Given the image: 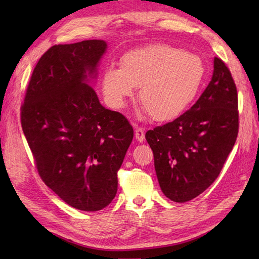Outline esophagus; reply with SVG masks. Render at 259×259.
Returning <instances> with one entry per match:
<instances>
[{"instance_id": "1", "label": "esophagus", "mask_w": 259, "mask_h": 259, "mask_svg": "<svg viewBox=\"0 0 259 259\" xmlns=\"http://www.w3.org/2000/svg\"><path fill=\"white\" fill-rule=\"evenodd\" d=\"M135 136H136V139L138 140L139 142H144L146 137H145V130L142 128H139V126H137L136 131H135Z\"/></svg>"}]
</instances>
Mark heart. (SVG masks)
Returning a JSON list of instances; mask_svg holds the SVG:
<instances>
[{"mask_svg":"<svg viewBox=\"0 0 259 259\" xmlns=\"http://www.w3.org/2000/svg\"><path fill=\"white\" fill-rule=\"evenodd\" d=\"M200 57L166 45H155L125 53L121 67L102 74V91L115 109L125 106L136 88L144 110L157 121L176 119L194 101L205 78Z\"/></svg>","mask_w":259,"mask_h":259,"instance_id":"1","label":"heart"}]
</instances>
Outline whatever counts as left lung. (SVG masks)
Wrapping results in <instances>:
<instances>
[{"label": "left lung", "instance_id": "8db88e82", "mask_svg": "<svg viewBox=\"0 0 259 259\" xmlns=\"http://www.w3.org/2000/svg\"><path fill=\"white\" fill-rule=\"evenodd\" d=\"M237 135V89L226 64L214 58L211 81L194 106L146 134L163 195L175 202L199 196L221 174Z\"/></svg>", "mask_w": 259, "mask_h": 259}]
</instances>
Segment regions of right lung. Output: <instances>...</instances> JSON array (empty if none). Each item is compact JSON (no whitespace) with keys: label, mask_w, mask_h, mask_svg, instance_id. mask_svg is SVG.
I'll return each mask as SVG.
<instances>
[{"label":"right lung","mask_w":259,"mask_h":259,"mask_svg":"<svg viewBox=\"0 0 259 259\" xmlns=\"http://www.w3.org/2000/svg\"><path fill=\"white\" fill-rule=\"evenodd\" d=\"M103 40L58 45L38 60L21 123L45 184L83 211L107 207L134 138L129 121L106 109L91 85L107 51Z\"/></svg>","instance_id":"right-lung-1"}]
</instances>
